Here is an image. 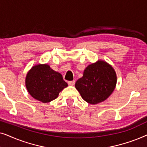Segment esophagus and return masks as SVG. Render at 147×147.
<instances>
[{"instance_id":"34e87169","label":"esophagus","mask_w":147,"mask_h":147,"mask_svg":"<svg viewBox=\"0 0 147 147\" xmlns=\"http://www.w3.org/2000/svg\"><path fill=\"white\" fill-rule=\"evenodd\" d=\"M75 83H76L75 80H74V81L68 82V84H69V86H74V85H75Z\"/></svg>"}]
</instances>
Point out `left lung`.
I'll return each instance as SVG.
<instances>
[{"mask_svg":"<svg viewBox=\"0 0 147 147\" xmlns=\"http://www.w3.org/2000/svg\"><path fill=\"white\" fill-rule=\"evenodd\" d=\"M116 82L117 77L113 67L99 59L86 67L83 76L76 82L75 87L86 102L97 104L111 95Z\"/></svg>","mask_w":147,"mask_h":147,"instance_id":"8db88e82","label":"left lung"}]
</instances>
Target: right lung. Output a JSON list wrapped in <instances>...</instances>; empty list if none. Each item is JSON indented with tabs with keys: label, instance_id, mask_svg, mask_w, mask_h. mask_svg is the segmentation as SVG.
I'll use <instances>...</instances> for the list:
<instances>
[{
	"label": "right lung",
	"instance_id": "obj_1",
	"mask_svg": "<svg viewBox=\"0 0 147 147\" xmlns=\"http://www.w3.org/2000/svg\"><path fill=\"white\" fill-rule=\"evenodd\" d=\"M28 92L35 100L47 103L56 99L59 92L67 87L62 75L47 63H38L31 68L25 78Z\"/></svg>",
	"mask_w": 147,
	"mask_h": 147
}]
</instances>
